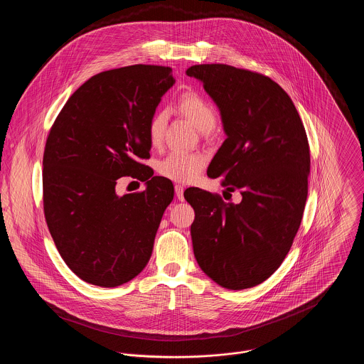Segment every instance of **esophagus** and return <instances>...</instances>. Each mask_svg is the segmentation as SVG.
I'll return each instance as SVG.
<instances>
[{"label":"esophagus","instance_id":"34e87169","mask_svg":"<svg viewBox=\"0 0 364 364\" xmlns=\"http://www.w3.org/2000/svg\"><path fill=\"white\" fill-rule=\"evenodd\" d=\"M183 192H185L183 186H181V185H175V195H176V198H178L181 202H183V200H185V198H183Z\"/></svg>","mask_w":364,"mask_h":364}]
</instances>
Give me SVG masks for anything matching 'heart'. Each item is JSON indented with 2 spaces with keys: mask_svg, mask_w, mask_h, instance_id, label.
I'll return each instance as SVG.
<instances>
[{
  "mask_svg": "<svg viewBox=\"0 0 364 364\" xmlns=\"http://www.w3.org/2000/svg\"><path fill=\"white\" fill-rule=\"evenodd\" d=\"M178 107L182 114H185L193 126L208 133L215 126V110L211 105L208 104L205 98L195 92H186L181 97ZM166 126V113L165 112H156V114L150 119L149 123V140L153 146H159L162 141L164 130ZM205 168V158L199 154H189V153H181L173 151L165 156L162 161H159L156 169L158 172L173 182L179 183H189L193 182L202 169Z\"/></svg>",
  "mask_w": 364,
  "mask_h": 364,
  "instance_id": "obj_1",
  "label": "heart"
}]
</instances>
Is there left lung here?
<instances>
[{
  "instance_id": "left-lung-1",
  "label": "left lung",
  "mask_w": 364,
  "mask_h": 364,
  "mask_svg": "<svg viewBox=\"0 0 364 364\" xmlns=\"http://www.w3.org/2000/svg\"><path fill=\"white\" fill-rule=\"evenodd\" d=\"M186 75L203 82L227 134L208 178L221 176L241 202L225 203L199 188L185 191L200 269L221 287L250 289L270 277L289 254L309 193L310 147L300 114L269 77L227 64H198Z\"/></svg>"
}]
</instances>
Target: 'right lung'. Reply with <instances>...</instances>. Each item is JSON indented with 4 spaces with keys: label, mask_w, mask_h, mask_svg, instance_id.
Instances as JSON below:
<instances>
[{
    "label": "right lung",
    "mask_w": 364,
    "mask_h": 364,
    "mask_svg": "<svg viewBox=\"0 0 364 364\" xmlns=\"http://www.w3.org/2000/svg\"><path fill=\"white\" fill-rule=\"evenodd\" d=\"M175 84L172 68L136 64L85 81L53 123L43 154V208L65 264L84 282L116 287L134 279L153 254L173 185L153 176L149 123ZM122 176L146 191L115 195Z\"/></svg>",
    "instance_id": "1"
}]
</instances>
